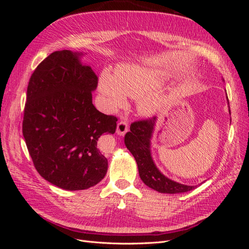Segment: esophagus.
I'll return each instance as SVG.
<instances>
[{
    "mask_svg": "<svg viewBox=\"0 0 249 249\" xmlns=\"http://www.w3.org/2000/svg\"><path fill=\"white\" fill-rule=\"evenodd\" d=\"M127 131H129V124L125 122V120H120L117 124V134L118 135H124Z\"/></svg>",
    "mask_w": 249,
    "mask_h": 249,
    "instance_id": "obj_1",
    "label": "esophagus"
}]
</instances>
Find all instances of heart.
Here are the masks:
<instances>
[{
	"mask_svg": "<svg viewBox=\"0 0 249 249\" xmlns=\"http://www.w3.org/2000/svg\"><path fill=\"white\" fill-rule=\"evenodd\" d=\"M162 83L163 77L158 71L145 66L129 65L118 69L116 76L109 70H104L100 77L99 88L109 109L123 106L125 103V95L135 99L142 96L139 111L150 115L163 106L162 97L153 92Z\"/></svg>",
	"mask_w": 249,
	"mask_h": 249,
	"instance_id": "b5f03b06",
	"label": "heart"
}]
</instances>
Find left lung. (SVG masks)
Segmentation results:
<instances>
[{"label": "left lung", "mask_w": 249, "mask_h": 249, "mask_svg": "<svg viewBox=\"0 0 249 249\" xmlns=\"http://www.w3.org/2000/svg\"><path fill=\"white\" fill-rule=\"evenodd\" d=\"M156 117L136 120L131 124L130 132L124 136V143L127 149L134 156L138 165L139 176L142 182L152 189L161 193H184L191 191L196 186H187L164 177L158 170L150 156V137L154 132Z\"/></svg>", "instance_id": "8db88e82"}]
</instances>
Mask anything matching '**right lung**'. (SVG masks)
Segmentation results:
<instances>
[{"mask_svg":"<svg viewBox=\"0 0 249 249\" xmlns=\"http://www.w3.org/2000/svg\"><path fill=\"white\" fill-rule=\"evenodd\" d=\"M79 54L57 51L30 78L22 135L37 172L64 190H84L100 183L108 161L97 148L104 133L114 134L117 118L92 104L96 74Z\"/></svg>","mask_w":249,"mask_h":249,"instance_id":"1","label":"right lung"}]
</instances>
